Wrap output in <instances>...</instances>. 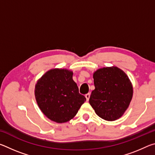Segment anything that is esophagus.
<instances>
[{"instance_id":"34e87169","label":"esophagus","mask_w":155,"mask_h":155,"mask_svg":"<svg viewBox=\"0 0 155 155\" xmlns=\"http://www.w3.org/2000/svg\"><path fill=\"white\" fill-rule=\"evenodd\" d=\"M90 93L85 94V98H86V99H87V101H89V99H90Z\"/></svg>"}]
</instances>
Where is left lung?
Here are the masks:
<instances>
[{"instance_id": "1", "label": "left lung", "mask_w": 155, "mask_h": 155, "mask_svg": "<svg viewBox=\"0 0 155 155\" xmlns=\"http://www.w3.org/2000/svg\"><path fill=\"white\" fill-rule=\"evenodd\" d=\"M95 89L90 104L100 117L107 121L120 118L129 106L133 86L127 75L117 67L99 69L94 74Z\"/></svg>"}]
</instances>
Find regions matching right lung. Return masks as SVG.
Wrapping results in <instances>:
<instances>
[{"mask_svg":"<svg viewBox=\"0 0 155 155\" xmlns=\"http://www.w3.org/2000/svg\"><path fill=\"white\" fill-rule=\"evenodd\" d=\"M72 72L52 69L44 74L35 85L37 103L46 116L57 123L69 121L86 101L78 92Z\"/></svg>","mask_w":155,"mask_h":155,"instance_id":"right-lung-1","label":"right lung"}]
</instances>
